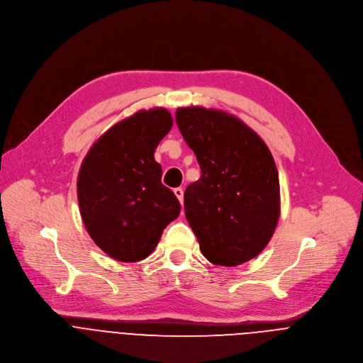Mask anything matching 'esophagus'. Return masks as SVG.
<instances>
[{
  "label": "esophagus",
  "instance_id": "esophagus-1",
  "mask_svg": "<svg viewBox=\"0 0 363 363\" xmlns=\"http://www.w3.org/2000/svg\"><path fill=\"white\" fill-rule=\"evenodd\" d=\"M174 194H175V196L179 199V202L182 203V201H184V189H182V188H175V189H174Z\"/></svg>",
  "mask_w": 363,
  "mask_h": 363
}]
</instances>
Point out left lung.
<instances>
[{
    "mask_svg": "<svg viewBox=\"0 0 363 363\" xmlns=\"http://www.w3.org/2000/svg\"><path fill=\"white\" fill-rule=\"evenodd\" d=\"M175 120L202 172L184 194L185 216L202 255L228 267L252 260L280 218L279 172L269 147L220 110L179 107Z\"/></svg>",
    "mask_w": 363,
    "mask_h": 363,
    "instance_id": "left-lung-1",
    "label": "left lung"
}]
</instances>
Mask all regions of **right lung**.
<instances>
[{
	"label": "right lung",
	"instance_id": "add662e5",
	"mask_svg": "<svg viewBox=\"0 0 363 363\" xmlns=\"http://www.w3.org/2000/svg\"><path fill=\"white\" fill-rule=\"evenodd\" d=\"M171 127L167 108L140 110L108 128L82 162L80 215L93 242L114 260L134 263L148 257L181 212L154 160Z\"/></svg>",
	"mask_w": 363,
	"mask_h": 363
}]
</instances>
